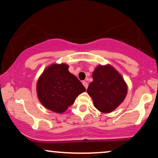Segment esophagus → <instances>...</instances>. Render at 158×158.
Returning a JSON list of instances; mask_svg holds the SVG:
<instances>
[{
  "label": "esophagus",
  "mask_w": 158,
  "mask_h": 158,
  "mask_svg": "<svg viewBox=\"0 0 158 158\" xmlns=\"http://www.w3.org/2000/svg\"><path fill=\"white\" fill-rule=\"evenodd\" d=\"M82 84H83V85H84V87L85 88V89H87V88H88V82H87V81H82Z\"/></svg>",
  "instance_id": "1"
}]
</instances>
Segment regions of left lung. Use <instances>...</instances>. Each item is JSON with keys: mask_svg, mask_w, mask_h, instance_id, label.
Returning <instances> with one entry per match:
<instances>
[{"mask_svg": "<svg viewBox=\"0 0 158 158\" xmlns=\"http://www.w3.org/2000/svg\"><path fill=\"white\" fill-rule=\"evenodd\" d=\"M93 81L87 92L96 108L102 113L113 111L124 101L127 85L122 76L111 65H99L92 74Z\"/></svg>", "mask_w": 158, "mask_h": 158, "instance_id": "left-lung-1", "label": "left lung"}]
</instances>
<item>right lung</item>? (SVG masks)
<instances>
[{
  "instance_id": "right-lung-1",
  "label": "right lung",
  "mask_w": 158,
  "mask_h": 158,
  "mask_svg": "<svg viewBox=\"0 0 158 158\" xmlns=\"http://www.w3.org/2000/svg\"><path fill=\"white\" fill-rule=\"evenodd\" d=\"M66 64H52L40 76L36 85L38 98L44 108L61 114L73 104L85 88L70 73Z\"/></svg>"
}]
</instances>
